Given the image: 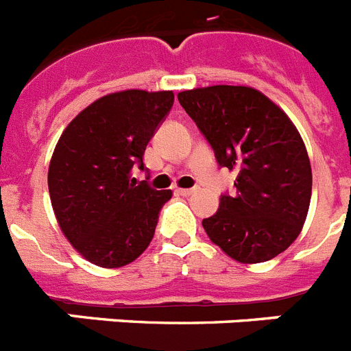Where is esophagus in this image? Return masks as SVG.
I'll return each instance as SVG.
<instances>
[{"label":"esophagus","instance_id":"esophagus-1","mask_svg":"<svg viewBox=\"0 0 351 351\" xmlns=\"http://www.w3.org/2000/svg\"><path fill=\"white\" fill-rule=\"evenodd\" d=\"M176 193H178L180 196H191V194L196 193V189H176Z\"/></svg>","mask_w":351,"mask_h":351}]
</instances>
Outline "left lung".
I'll list each match as a JSON object with an SVG mask.
<instances>
[{
	"instance_id": "obj_1",
	"label": "left lung",
	"mask_w": 351,
	"mask_h": 351,
	"mask_svg": "<svg viewBox=\"0 0 351 351\" xmlns=\"http://www.w3.org/2000/svg\"><path fill=\"white\" fill-rule=\"evenodd\" d=\"M180 106L212 145L217 162L239 171L234 196L203 219L208 239L239 263H263L302 231L311 203L309 155L295 123L251 86L193 88Z\"/></svg>"
}]
</instances>
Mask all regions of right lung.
<instances>
[{
    "instance_id": "right-lung-1",
    "label": "right lung",
    "mask_w": 351,
    "mask_h": 351,
    "mask_svg": "<svg viewBox=\"0 0 351 351\" xmlns=\"http://www.w3.org/2000/svg\"><path fill=\"white\" fill-rule=\"evenodd\" d=\"M175 102L173 91L123 90L91 102L66 125L49 162L47 185L60 230L84 260L132 263L154 239L171 191L136 185L132 169Z\"/></svg>"
}]
</instances>
